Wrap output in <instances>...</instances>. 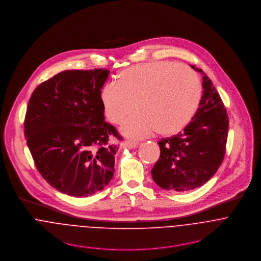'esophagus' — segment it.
I'll list each match as a JSON object with an SVG mask.
<instances>
[{"label": "esophagus", "mask_w": 261, "mask_h": 261, "mask_svg": "<svg viewBox=\"0 0 261 261\" xmlns=\"http://www.w3.org/2000/svg\"><path fill=\"white\" fill-rule=\"evenodd\" d=\"M122 148H127V149H135L138 147V143L134 141H124L121 143Z\"/></svg>", "instance_id": "esophagus-1"}]
</instances>
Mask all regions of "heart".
I'll return each mask as SVG.
<instances>
[{
    "mask_svg": "<svg viewBox=\"0 0 261 261\" xmlns=\"http://www.w3.org/2000/svg\"><path fill=\"white\" fill-rule=\"evenodd\" d=\"M202 96L197 73L171 61H156L132 66L118 75L117 83H106L100 100L108 120L121 123L134 102L136 113L120 131L130 138H145L156 130L170 135L182 130L195 115Z\"/></svg>",
    "mask_w": 261,
    "mask_h": 261,
    "instance_id": "heart-1",
    "label": "heart"
}]
</instances>
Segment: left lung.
<instances>
[{"label": "left lung", "instance_id": "obj_1", "mask_svg": "<svg viewBox=\"0 0 261 261\" xmlns=\"http://www.w3.org/2000/svg\"><path fill=\"white\" fill-rule=\"evenodd\" d=\"M203 76L199 107L183 132L158 142L160 157L151 170L161 188L177 192L193 190L205 184L220 167L228 134V116L211 80Z\"/></svg>", "mask_w": 261, "mask_h": 261}]
</instances>
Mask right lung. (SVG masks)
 Segmentation results:
<instances>
[{
  "label": "right lung",
  "instance_id": "right-lung-1",
  "mask_svg": "<svg viewBox=\"0 0 261 261\" xmlns=\"http://www.w3.org/2000/svg\"><path fill=\"white\" fill-rule=\"evenodd\" d=\"M107 69L66 70L43 82L30 98L25 137L36 167L58 191L87 197L114 174L119 135L105 122L100 91Z\"/></svg>",
  "mask_w": 261,
  "mask_h": 261
}]
</instances>
